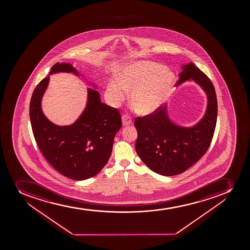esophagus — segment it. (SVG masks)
Masks as SVG:
<instances>
[{
	"label": "esophagus",
	"mask_w": 250,
	"mask_h": 250,
	"mask_svg": "<svg viewBox=\"0 0 250 250\" xmlns=\"http://www.w3.org/2000/svg\"><path fill=\"white\" fill-rule=\"evenodd\" d=\"M122 122H123L124 125H129L133 123V121L128 114H124L122 116Z\"/></svg>",
	"instance_id": "esophagus-1"
}]
</instances>
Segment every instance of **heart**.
I'll return each instance as SVG.
<instances>
[{"mask_svg":"<svg viewBox=\"0 0 250 250\" xmlns=\"http://www.w3.org/2000/svg\"><path fill=\"white\" fill-rule=\"evenodd\" d=\"M174 84L173 73L161 65L140 62L124 68L118 82H111L106 88L108 99L120 105L125 99L126 90H133L131 104L142 116L153 113L169 96Z\"/></svg>","mask_w":250,"mask_h":250,"instance_id":"b5f03b06","label":"heart"}]
</instances>
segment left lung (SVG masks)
I'll return each mask as SVG.
<instances>
[{"label":"left lung","mask_w":250,"mask_h":250,"mask_svg":"<svg viewBox=\"0 0 250 250\" xmlns=\"http://www.w3.org/2000/svg\"><path fill=\"white\" fill-rule=\"evenodd\" d=\"M183 68L178 84L192 80L207 94V111L202 120L191 128L178 126L168 119L166 106H160L134 121L137 153L149 168L164 176L183 173L197 162L210 146L215 130L218 102L213 83L192 62Z\"/></svg>","instance_id":"1"}]
</instances>
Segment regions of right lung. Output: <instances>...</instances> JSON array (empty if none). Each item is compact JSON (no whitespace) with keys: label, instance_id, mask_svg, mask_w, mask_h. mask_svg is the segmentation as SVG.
Segmentation results:
<instances>
[{"label":"right lung","instance_id":"right-lung-1","mask_svg":"<svg viewBox=\"0 0 250 250\" xmlns=\"http://www.w3.org/2000/svg\"><path fill=\"white\" fill-rule=\"evenodd\" d=\"M73 72L69 63H55L50 74ZM50 77L37 84L30 102V121L35 140L48 162L62 175L84 180L96 175L111 156L114 138L122 125L115 107L102 104L99 92L88 89L86 107L74 124L59 126L43 113L42 99Z\"/></svg>","mask_w":250,"mask_h":250}]
</instances>
